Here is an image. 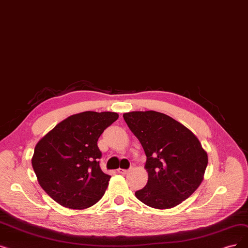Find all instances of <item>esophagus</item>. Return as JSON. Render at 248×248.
Returning a JSON list of instances; mask_svg holds the SVG:
<instances>
[{
	"instance_id": "esophagus-1",
	"label": "esophagus",
	"mask_w": 248,
	"mask_h": 248,
	"mask_svg": "<svg viewBox=\"0 0 248 248\" xmlns=\"http://www.w3.org/2000/svg\"><path fill=\"white\" fill-rule=\"evenodd\" d=\"M130 171H131V168L130 169H122V168L117 169V172H118V173H121V174H126Z\"/></svg>"
}]
</instances>
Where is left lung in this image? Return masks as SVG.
I'll return each mask as SVG.
<instances>
[{
	"label": "left lung",
	"instance_id": "1",
	"mask_svg": "<svg viewBox=\"0 0 248 248\" xmlns=\"http://www.w3.org/2000/svg\"><path fill=\"white\" fill-rule=\"evenodd\" d=\"M142 144L148 182L137 190L138 200L155 209H170L190 197L202 181L208 155L187 127L161 112L133 111L124 114Z\"/></svg>",
	"mask_w": 248,
	"mask_h": 248
}]
</instances>
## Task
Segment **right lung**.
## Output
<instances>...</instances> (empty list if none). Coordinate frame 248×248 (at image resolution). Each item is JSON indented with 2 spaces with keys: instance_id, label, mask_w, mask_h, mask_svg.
I'll list each match as a JSON object with an SVG mask.
<instances>
[{
  "instance_id": "obj_1",
  "label": "right lung",
  "mask_w": 248,
  "mask_h": 248,
  "mask_svg": "<svg viewBox=\"0 0 248 248\" xmlns=\"http://www.w3.org/2000/svg\"><path fill=\"white\" fill-rule=\"evenodd\" d=\"M117 118L109 111L71 115L35 146L32 167L39 185L62 207L89 208L104 195L110 175L100 168L97 141Z\"/></svg>"
}]
</instances>
